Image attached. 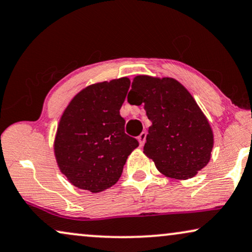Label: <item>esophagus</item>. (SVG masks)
<instances>
[{"label": "esophagus", "instance_id": "34e87169", "mask_svg": "<svg viewBox=\"0 0 252 252\" xmlns=\"http://www.w3.org/2000/svg\"><path fill=\"white\" fill-rule=\"evenodd\" d=\"M138 142H139V145L140 146H143L144 145V143H145V140H146V132H142L140 133V135L138 136Z\"/></svg>", "mask_w": 252, "mask_h": 252}]
</instances>
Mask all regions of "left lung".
<instances>
[{
  "label": "left lung",
  "mask_w": 252,
  "mask_h": 252,
  "mask_svg": "<svg viewBox=\"0 0 252 252\" xmlns=\"http://www.w3.org/2000/svg\"><path fill=\"white\" fill-rule=\"evenodd\" d=\"M130 105L143 103L152 122L144 154L163 175L191 179L211 159L214 138L209 120L190 92L170 77L136 76L128 94Z\"/></svg>",
  "instance_id": "obj_1"
}]
</instances>
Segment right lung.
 Segmentation results:
<instances>
[{"instance_id":"right-lung-1","label":"right lung","mask_w":252,"mask_h":252,"mask_svg":"<svg viewBox=\"0 0 252 252\" xmlns=\"http://www.w3.org/2000/svg\"><path fill=\"white\" fill-rule=\"evenodd\" d=\"M130 86L128 77L86 86L60 119L54 154L61 173L76 188L100 192L121 177L130 153L139 145L124 132L120 115Z\"/></svg>"}]
</instances>
